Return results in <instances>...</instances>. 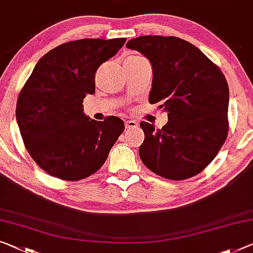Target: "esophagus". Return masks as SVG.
Here are the masks:
<instances>
[{"instance_id": "esophagus-1", "label": "esophagus", "mask_w": 253, "mask_h": 253, "mask_svg": "<svg viewBox=\"0 0 253 253\" xmlns=\"http://www.w3.org/2000/svg\"><path fill=\"white\" fill-rule=\"evenodd\" d=\"M138 126H139V123L137 121H134V120H127V121H126V129H135Z\"/></svg>"}]
</instances>
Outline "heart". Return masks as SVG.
<instances>
[{
	"label": "heart",
	"instance_id": "1",
	"mask_svg": "<svg viewBox=\"0 0 253 253\" xmlns=\"http://www.w3.org/2000/svg\"><path fill=\"white\" fill-rule=\"evenodd\" d=\"M126 60H129V61H140V60H146V59H145V57L140 56V55H132L130 57H127Z\"/></svg>",
	"mask_w": 253,
	"mask_h": 253
}]
</instances>
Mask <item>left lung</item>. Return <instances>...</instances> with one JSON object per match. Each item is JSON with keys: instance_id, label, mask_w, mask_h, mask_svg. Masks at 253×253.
I'll use <instances>...</instances> for the list:
<instances>
[{"instance_id": "left-lung-1", "label": "left lung", "mask_w": 253, "mask_h": 253, "mask_svg": "<svg viewBox=\"0 0 253 253\" xmlns=\"http://www.w3.org/2000/svg\"><path fill=\"white\" fill-rule=\"evenodd\" d=\"M126 47L153 65L149 103L169 115L162 129L140 123L145 140L139 156L169 180H185L204 170L218 154L228 132V84L220 69L199 48L181 38L140 36Z\"/></svg>"}]
</instances>
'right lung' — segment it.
<instances>
[{
  "instance_id": "1",
  "label": "right lung",
  "mask_w": 253,
  "mask_h": 253,
  "mask_svg": "<svg viewBox=\"0 0 253 253\" xmlns=\"http://www.w3.org/2000/svg\"><path fill=\"white\" fill-rule=\"evenodd\" d=\"M126 38L64 42L37 62L18 97L15 118L25 147L37 165L61 180L97 172L124 131L118 116L95 121L84 98L95 92V75Z\"/></svg>"
}]
</instances>
